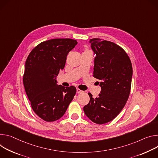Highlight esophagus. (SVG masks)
Returning <instances> with one entry per match:
<instances>
[{"mask_svg":"<svg viewBox=\"0 0 158 158\" xmlns=\"http://www.w3.org/2000/svg\"><path fill=\"white\" fill-rule=\"evenodd\" d=\"M77 94H81V93H83V91L81 90H80L79 89H77Z\"/></svg>","mask_w":158,"mask_h":158,"instance_id":"esophagus-1","label":"esophagus"}]
</instances>
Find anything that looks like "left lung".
Here are the masks:
<instances>
[{"instance_id":"obj_1","label":"left lung","mask_w":158,"mask_h":158,"mask_svg":"<svg viewBox=\"0 0 158 158\" xmlns=\"http://www.w3.org/2000/svg\"><path fill=\"white\" fill-rule=\"evenodd\" d=\"M96 55L94 77L100 80V94L83 107L85 115L94 123L103 124L120 112L128 100L131 86L132 66L126 51L117 44L101 39L89 41ZM99 84V82H98Z\"/></svg>"}]
</instances>
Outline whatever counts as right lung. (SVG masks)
I'll return each instance as SVG.
<instances>
[{
  "label": "right lung",
  "mask_w": 158,
  "mask_h": 158,
  "mask_svg": "<svg viewBox=\"0 0 158 158\" xmlns=\"http://www.w3.org/2000/svg\"><path fill=\"white\" fill-rule=\"evenodd\" d=\"M72 39H52L41 43L29 53L23 83L32 110L47 122L65 113L76 94L75 86L58 85L56 77L65 66L68 52L77 44Z\"/></svg>",
  "instance_id": "add662e5"
}]
</instances>
